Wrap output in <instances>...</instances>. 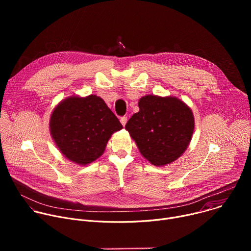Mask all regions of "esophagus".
Here are the masks:
<instances>
[{"mask_svg":"<svg viewBox=\"0 0 251 251\" xmlns=\"http://www.w3.org/2000/svg\"><path fill=\"white\" fill-rule=\"evenodd\" d=\"M127 120H128V118H127L126 116H123V117H121L120 122H121V124H122L123 126H125V125H126V123H127Z\"/></svg>","mask_w":251,"mask_h":251,"instance_id":"34e87169","label":"esophagus"}]
</instances>
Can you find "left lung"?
I'll list each match as a JSON object with an SVG mask.
<instances>
[{
    "label": "left lung",
    "mask_w": 251,
    "mask_h": 251,
    "mask_svg": "<svg viewBox=\"0 0 251 251\" xmlns=\"http://www.w3.org/2000/svg\"><path fill=\"white\" fill-rule=\"evenodd\" d=\"M125 128L151 164L164 166L188 148L195 128L192 110L176 97L146 95Z\"/></svg>",
    "instance_id": "8db88e82"
}]
</instances>
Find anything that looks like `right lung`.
I'll list each match as a JSON object with an SVG mask.
<instances>
[{"label": "right lung", "mask_w": 251, "mask_h": 251, "mask_svg": "<svg viewBox=\"0 0 251 251\" xmlns=\"http://www.w3.org/2000/svg\"><path fill=\"white\" fill-rule=\"evenodd\" d=\"M50 128L60 152L70 161L87 165L99 158L111 135L123 128L102 98L69 97L53 110Z\"/></svg>", "instance_id": "obj_1"}]
</instances>
